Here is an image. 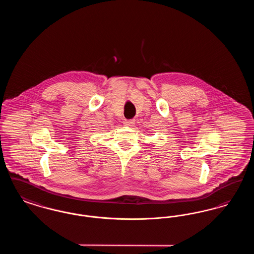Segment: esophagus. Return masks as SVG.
<instances>
[{"instance_id":"1","label":"esophagus","mask_w":254,"mask_h":254,"mask_svg":"<svg viewBox=\"0 0 254 254\" xmlns=\"http://www.w3.org/2000/svg\"><path fill=\"white\" fill-rule=\"evenodd\" d=\"M134 120H126V121L124 122V125L125 126H127V127H132L133 125H134Z\"/></svg>"}]
</instances>
